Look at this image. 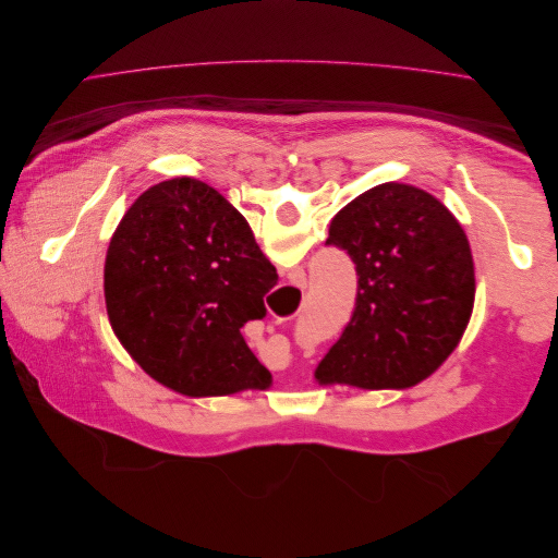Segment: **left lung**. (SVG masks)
<instances>
[{"instance_id":"obj_1","label":"left lung","mask_w":558,"mask_h":558,"mask_svg":"<svg viewBox=\"0 0 558 558\" xmlns=\"http://www.w3.org/2000/svg\"><path fill=\"white\" fill-rule=\"evenodd\" d=\"M326 244L356 263L359 295L316 384L400 391L428 379L475 307V263L456 216L416 185L388 181L335 214Z\"/></svg>"}]
</instances>
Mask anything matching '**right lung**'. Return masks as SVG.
I'll list each match as a JSON object with an SVG mask.
<instances>
[{
    "instance_id": "1",
    "label": "right lung",
    "mask_w": 558,
    "mask_h": 558,
    "mask_svg": "<svg viewBox=\"0 0 558 558\" xmlns=\"http://www.w3.org/2000/svg\"><path fill=\"white\" fill-rule=\"evenodd\" d=\"M246 218L205 181L167 179L123 214L107 248L113 335L144 373L189 398L267 391L242 326L277 283Z\"/></svg>"
}]
</instances>
